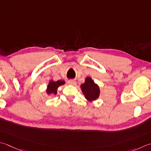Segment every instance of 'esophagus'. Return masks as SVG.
I'll list each match as a JSON object with an SVG mask.
<instances>
[{"label": "esophagus", "mask_w": 151, "mask_h": 151, "mask_svg": "<svg viewBox=\"0 0 151 151\" xmlns=\"http://www.w3.org/2000/svg\"><path fill=\"white\" fill-rule=\"evenodd\" d=\"M68 84H70V85H73V86H75V85H76V81H73V80H70V81H68Z\"/></svg>", "instance_id": "esophagus-1"}]
</instances>
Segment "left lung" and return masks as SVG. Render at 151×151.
Listing matches in <instances>:
<instances>
[{"instance_id": "1", "label": "left lung", "mask_w": 151, "mask_h": 151, "mask_svg": "<svg viewBox=\"0 0 151 151\" xmlns=\"http://www.w3.org/2000/svg\"><path fill=\"white\" fill-rule=\"evenodd\" d=\"M81 88L82 92L88 101L92 102L99 98L100 88L90 76L86 78L84 83L81 85Z\"/></svg>"}]
</instances>
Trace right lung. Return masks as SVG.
<instances>
[{
    "label": "right lung",
    "instance_id": "right-lung-1",
    "mask_svg": "<svg viewBox=\"0 0 151 151\" xmlns=\"http://www.w3.org/2000/svg\"><path fill=\"white\" fill-rule=\"evenodd\" d=\"M65 84V82L63 81V80H60V81H54L52 80V81H49V83L48 86H47L46 93L48 96H55L58 93L57 91L58 88L62 85H64Z\"/></svg>",
    "mask_w": 151,
    "mask_h": 151
}]
</instances>
